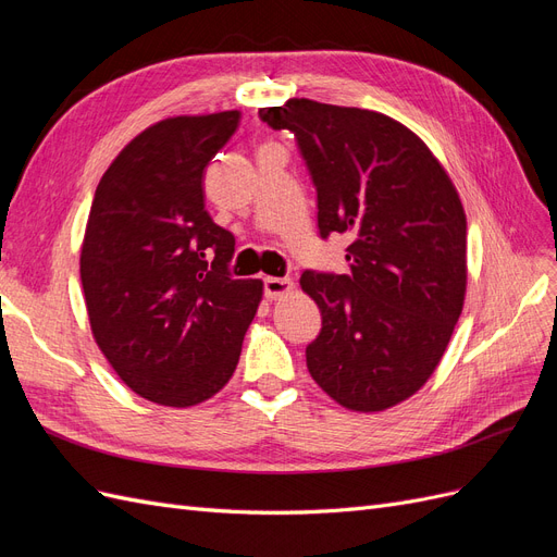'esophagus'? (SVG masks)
<instances>
[{"label": "esophagus", "mask_w": 557, "mask_h": 557, "mask_svg": "<svg viewBox=\"0 0 557 557\" xmlns=\"http://www.w3.org/2000/svg\"><path fill=\"white\" fill-rule=\"evenodd\" d=\"M262 285H264V295L269 299H278V297L288 295L293 290V281L290 278H278V276H264Z\"/></svg>", "instance_id": "1"}]
</instances>
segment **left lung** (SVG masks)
Instances as JSON below:
<instances>
[{"label": "left lung", "instance_id": "obj_1", "mask_svg": "<svg viewBox=\"0 0 557 557\" xmlns=\"http://www.w3.org/2000/svg\"><path fill=\"white\" fill-rule=\"evenodd\" d=\"M290 129L313 181L320 239L348 234V274L307 269L323 315L313 381L350 411H383L440 364L467 290V218L444 166L383 113L290 99L260 109Z\"/></svg>", "mask_w": 557, "mask_h": 557}]
</instances>
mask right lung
I'll list each match as a JSON object with an SVG mask.
<instances>
[{"instance_id": "right-lung-1", "label": "right lung", "mask_w": 557, "mask_h": 557, "mask_svg": "<svg viewBox=\"0 0 557 557\" xmlns=\"http://www.w3.org/2000/svg\"><path fill=\"white\" fill-rule=\"evenodd\" d=\"M239 111L176 115L134 137L99 181L81 248L97 346L134 393L193 407L237 369L262 281L234 278L232 232L205 209L207 164Z\"/></svg>"}]
</instances>
